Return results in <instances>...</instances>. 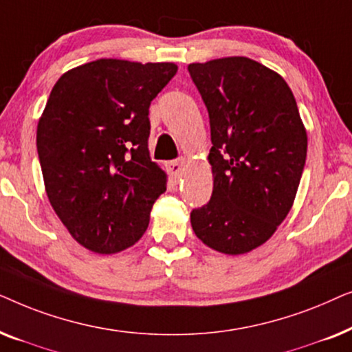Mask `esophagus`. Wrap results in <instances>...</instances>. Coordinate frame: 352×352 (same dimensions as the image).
<instances>
[{
    "mask_svg": "<svg viewBox=\"0 0 352 352\" xmlns=\"http://www.w3.org/2000/svg\"><path fill=\"white\" fill-rule=\"evenodd\" d=\"M184 158H179V160H173L166 165L168 168V173H170V176L173 177V179H179V177L182 176V171H184Z\"/></svg>",
    "mask_w": 352,
    "mask_h": 352,
    "instance_id": "34e87169",
    "label": "esophagus"
}]
</instances>
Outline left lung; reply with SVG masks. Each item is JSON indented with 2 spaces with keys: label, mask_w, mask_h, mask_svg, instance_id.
Listing matches in <instances>:
<instances>
[{
  "label": "left lung",
  "mask_w": 352,
  "mask_h": 352,
  "mask_svg": "<svg viewBox=\"0 0 352 352\" xmlns=\"http://www.w3.org/2000/svg\"><path fill=\"white\" fill-rule=\"evenodd\" d=\"M208 110L213 194L192 210L206 247L243 254L267 242L295 201L307 134L287 81L248 57L187 67Z\"/></svg>",
  "instance_id": "obj_1"
}]
</instances>
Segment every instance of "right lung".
<instances>
[{
    "label": "right lung",
    "mask_w": 352,
    "mask_h": 352,
    "mask_svg": "<svg viewBox=\"0 0 352 352\" xmlns=\"http://www.w3.org/2000/svg\"><path fill=\"white\" fill-rule=\"evenodd\" d=\"M173 62L98 59L57 80L38 122L50 204L72 237L112 254L146 232L166 175L148 155V107L176 75Z\"/></svg>",
    "instance_id": "obj_1"
}]
</instances>
